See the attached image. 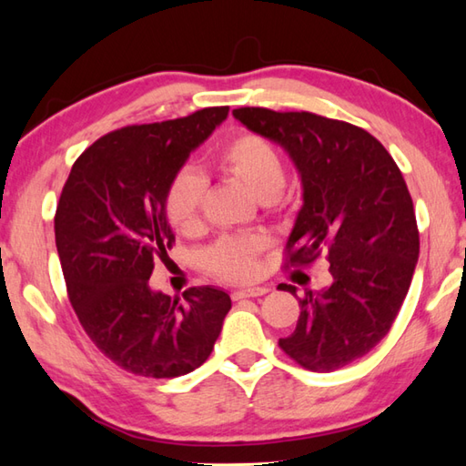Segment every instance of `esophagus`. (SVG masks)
I'll list each match as a JSON object with an SVG mask.
<instances>
[{
    "label": "esophagus",
    "instance_id": "obj_1",
    "mask_svg": "<svg viewBox=\"0 0 466 466\" xmlns=\"http://www.w3.org/2000/svg\"><path fill=\"white\" fill-rule=\"evenodd\" d=\"M268 292V289L264 286H254V289H244V290H234L232 299L234 300H242V299H258V296H264Z\"/></svg>",
    "mask_w": 466,
    "mask_h": 466
}]
</instances>
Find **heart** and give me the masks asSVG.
Masks as SVG:
<instances>
[{"label": "heart", "mask_w": 466, "mask_h": 466, "mask_svg": "<svg viewBox=\"0 0 466 466\" xmlns=\"http://www.w3.org/2000/svg\"><path fill=\"white\" fill-rule=\"evenodd\" d=\"M222 174L242 182L260 202L279 198L286 182V164L279 147L264 136L238 132L222 144L214 156ZM204 180L194 172H182L166 194L164 212L177 234L194 236L202 226ZM268 240L260 234H230L216 240L204 254L206 270L226 282H248L258 274V258Z\"/></svg>", "instance_id": "heart-1"}]
</instances>
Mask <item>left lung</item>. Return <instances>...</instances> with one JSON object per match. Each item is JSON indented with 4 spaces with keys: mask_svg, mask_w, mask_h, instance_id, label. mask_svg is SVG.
Listing matches in <instances>:
<instances>
[{
    "mask_svg": "<svg viewBox=\"0 0 466 466\" xmlns=\"http://www.w3.org/2000/svg\"><path fill=\"white\" fill-rule=\"evenodd\" d=\"M248 130L280 144L302 177L304 206L284 266L326 254L332 282L306 290L280 349L306 370L332 372L369 354L397 319L419 260L412 198L397 162L362 127L312 112L238 107ZM282 290L296 294L292 284Z\"/></svg>",
    "mask_w": 466,
    "mask_h": 466,
    "instance_id": "obj_1",
    "label": "left lung"
}]
</instances>
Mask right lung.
Segmentation results:
<instances>
[{
	"mask_svg": "<svg viewBox=\"0 0 466 466\" xmlns=\"http://www.w3.org/2000/svg\"><path fill=\"white\" fill-rule=\"evenodd\" d=\"M228 110L204 107L102 136L74 162L59 196L54 230L67 299L97 350L130 374L192 372L232 309L230 296L212 286L187 289L177 304L147 284L174 246L166 194Z\"/></svg>",
	"mask_w": 466,
	"mask_h": 466,
	"instance_id": "1",
	"label": "right lung"
}]
</instances>
